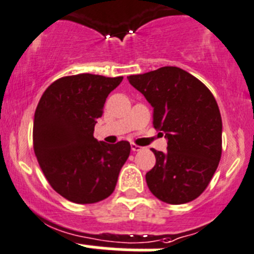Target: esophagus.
<instances>
[{
	"label": "esophagus",
	"instance_id": "obj_1",
	"mask_svg": "<svg viewBox=\"0 0 254 254\" xmlns=\"http://www.w3.org/2000/svg\"><path fill=\"white\" fill-rule=\"evenodd\" d=\"M130 148H132V150H133V152H139L140 149H143V148L140 147V145H137V144H134V143H132V144H130Z\"/></svg>",
	"mask_w": 254,
	"mask_h": 254
}]
</instances>
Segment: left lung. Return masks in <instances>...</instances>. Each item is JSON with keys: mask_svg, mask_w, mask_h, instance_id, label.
I'll return each mask as SVG.
<instances>
[{"mask_svg": "<svg viewBox=\"0 0 254 254\" xmlns=\"http://www.w3.org/2000/svg\"><path fill=\"white\" fill-rule=\"evenodd\" d=\"M128 81L153 107V126L168 139L152 149L155 165L145 174L150 192L167 204L192 201L204 192L222 153V120L209 89L185 70L163 66Z\"/></svg>", "mask_w": 254, "mask_h": 254, "instance_id": "left-lung-1", "label": "left lung"}]
</instances>
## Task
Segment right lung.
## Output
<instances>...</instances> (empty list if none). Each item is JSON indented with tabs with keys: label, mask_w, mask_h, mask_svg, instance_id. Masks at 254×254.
<instances>
[{
	"label": "right lung",
	"mask_w": 254,
	"mask_h": 254,
	"mask_svg": "<svg viewBox=\"0 0 254 254\" xmlns=\"http://www.w3.org/2000/svg\"><path fill=\"white\" fill-rule=\"evenodd\" d=\"M122 76L77 74L55 80L37 106L33 147L43 174L59 195L75 204H94L114 192L130 144L99 142L97 119Z\"/></svg>",
	"instance_id": "1"
}]
</instances>
